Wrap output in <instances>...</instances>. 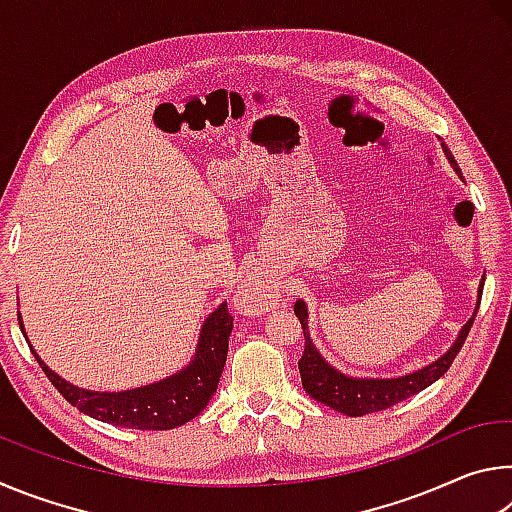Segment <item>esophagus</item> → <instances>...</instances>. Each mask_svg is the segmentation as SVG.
I'll return each mask as SVG.
<instances>
[{
  "label": "esophagus",
  "instance_id": "1",
  "mask_svg": "<svg viewBox=\"0 0 512 512\" xmlns=\"http://www.w3.org/2000/svg\"><path fill=\"white\" fill-rule=\"evenodd\" d=\"M277 300V289L273 287L271 280H266L264 275H248L244 287L237 293V305L248 316L262 314L273 307Z\"/></svg>",
  "mask_w": 512,
  "mask_h": 512
}]
</instances>
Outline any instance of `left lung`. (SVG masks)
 Listing matches in <instances>:
<instances>
[{"label": "left lung", "instance_id": "obj_1", "mask_svg": "<svg viewBox=\"0 0 512 512\" xmlns=\"http://www.w3.org/2000/svg\"><path fill=\"white\" fill-rule=\"evenodd\" d=\"M443 151L447 155L449 164H452L454 171L461 176V169L454 160V155L449 153V149L443 142ZM463 178V176H461ZM483 291V282L479 287V293ZM479 309V305H476ZM296 316L302 325V334H305V352L298 361L300 368V377H302V388L314 397L316 402L329 406V409L339 411L350 415V418H357V415H366V413H375V411H384L388 406H393L397 402L406 400L415 393L424 391V388L431 386L433 381L440 379L452 366V361L456 359V354L461 352L463 343L470 334V327L474 323V316L467 320L463 325L461 334L454 341L452 348H449L443 357L436 359L429 366H424L415 372H409V375L402 377H393V379H366V377H350L343 375V372L336 370L334 366L320 357V352L314 348V341L309 339V329H307V305L302 300L296 302Z\"/></svg>", "mask_w": 512, "mask_h": 512}]
</instances>
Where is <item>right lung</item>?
Masks as SVG:
<instances>
[{
	"instance_id": "add662e5",
	"label": "right lung",
	"mask_w": 512,
	"mask_h": 512,
	"mask_svg": "<svg viewBox=\"0 0 512 512\" xmlns=\"http://www.w3.org/2000/svg\"><path fill=\"white\" fill-rule=\"evenodd\" d=\"M20 329L24 332L22 316ZM232 332V316L228 311V302L216 307L201 329V339H198V350L194 359L189 361L176 375L167 379L155 381L149 386L133 388V391L121 393H99V391H85L74 384H69L63 377H58L45 361H42L33 345L29 343L31 354L40 363L42 372L47 379L56 386V391L65 397V400L76 406L81 413L90 415L94 420L115 424V427L126 429H149V431H167L173 427H183L185 422L194 420L201 413L207 402L212 400L219 386V377L225 366V357H228V339Z\"/></svg>"
}]
</instances>
